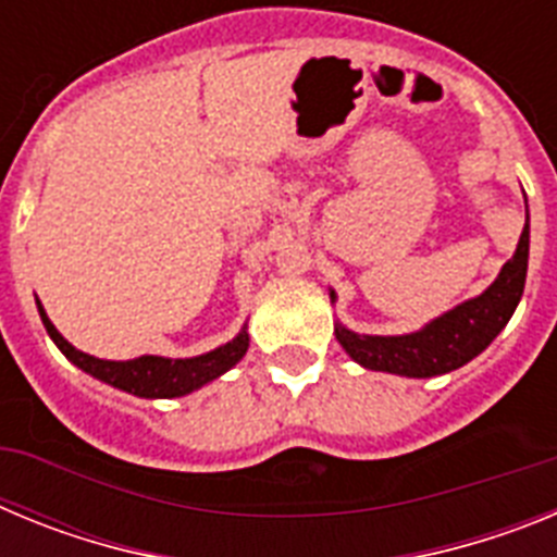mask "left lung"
<instances>
[{"mask_svg": "<svg viewBox=\"0 0 557 557\" xmlns=\"http://www.w3.org/2000/svg\"><path fill=\"white\" fill-rule=\"evenodd\" d=\"M530 256V214L519 236L516 253L502 264L496 282L476 298L457 304L455 309L426 323L424 329L396 337L357 334L343 323H334L339 346L348 357L368 371L398 373V376L430 379L462 368L494 343L496 334L508 326L524 293ZM334 304V289H329Z\"/></svg>", "mask_w": 557, "mask_h": 557, "instance_id": "1", "label": "left lung"}]
</instances>
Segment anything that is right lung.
<instances>
[{"label": "right lung", "instance_id": "1", "mask_svg": "<svg viewBox=\"0 0 557 557\" xmlns=\"http://www.w3.org/2000/svg\"><path fill=\"white\" fill-rule=\"evenodd\" d=\"M38 304V314H41V323L47 329V334L52 337L58 348L63 351V357L69 362H75L81 371L91 373L95 379L106 382V385L120 387V391L133 393V396L141 398H178L186 393L198 391V387L209 385L211 379L223 376L228 368H234L239 359L248 351V332H239L234 339H228L225 346L214 348L209 354H200V357L189 359H170V357H145L125 359V362H116V359H100L91 357V354L77 351L69 339H63V334L52 326V321L44 312L41 301Z\"/></svg>", "mask_w": 557, "mask_h": 557}]
</instances>
